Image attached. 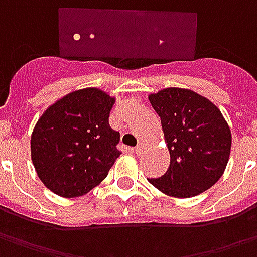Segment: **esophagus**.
<instances>
[{"label": "esophagus", "instance_id": "1", "mask_svg": "<svg viewBox=\"0 0 257 257\" xmlns=\"http://www.w3.org/2000/svg\"><path fill=\"white\" fill-rule=\"evenodd\" d=\"M142 151H144V147H142L141 144H140V145H137V147L134 148V153H137V155H141Z\"/></svg>", "mask_w": 257, "mask_h": 257}]
</instances>
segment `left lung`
<instances>
[{
  "label": "left lung",
  "instance_id": "obj_1",
  "mask_svg": "<svg viewBox=\"0 0 257 257\" xmlns=\"http://www.w3.org/2000/svg\"><path fill=\"white\" fill-rule=\"evenodd\" d=\"M160 116L170 167L149 182L167 196L190 198L205 192L223 175L231 149V131L213 102L181 87L149 94Z\"/></svg>",
  "mask_w": 257,
  "mask_h": 257
}]
</instances>
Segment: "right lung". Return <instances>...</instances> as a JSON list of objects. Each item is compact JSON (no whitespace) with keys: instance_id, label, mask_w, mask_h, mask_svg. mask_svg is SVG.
<instances>
[{"instance_id":"obj_1","label":"right lung","mask_w":257,"mask_h":257,"mask_svg":"<svg viewBox=\"0 0 257 257\" xmlns=\"http://www.w3.org/2000/svg\"><path fill=\"white\" fill-rule=\"evenodd\" d=\"M115 97L95 87L75 90L45 110L31 134L37 175L54 194L83 196L100 185L120 152L109 127Z\"/></svg>"}]
</instances>
